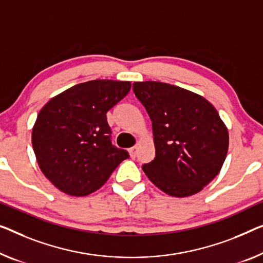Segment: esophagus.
Masks as SVG:
<instances>
[{
	"label": "esophagus",
	"mask_w": 263,
	"mask_h": 263,
	"mask_svg": "<svg viewBox=\"0 0 263 263\" xmlns=\"http://www.w3.org/2000/svg\"><path fill=\"white\" fill-rule=\"evenodd\" d=\"M128 154H130L131 158H136V156H137V146L131 147L130 150H128Z\"/></svg>",
	"instance_id": "1"
}]
</instances>
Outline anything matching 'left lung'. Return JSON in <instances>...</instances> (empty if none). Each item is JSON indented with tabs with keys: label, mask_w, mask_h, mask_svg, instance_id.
I'll return each mask as SVG.
<instances>
[{
	"label": "left lung",
	"mask_w": 263,
	"mask_h": 263,
	"mask_svg": "<svg viewBox=\"0 0 263 263\" xmlns=\"http://www.w3.org/2000/svg\"><path fill=\"white\" fill-rule=\"evenodd\" d=\"M152 121L156 157L143 171L174 197L195 195L218 175L228 152V128L204 98L159 81L133 84Z\"/></svg>",
	"instance_id": "1"
}]
</instances>
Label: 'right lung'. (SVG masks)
I'll return each mask as SVG.
<instances>
[{"instance_id":"right-lung-1","label":"right lung","mask_w":263,"mask_h":263,"mask_svg":"<svg viewBox=\"0 0 263 263\" xmlns=\"http://www.w3.org/2000/svg\"><path fill=\"white\" fill-rule=\"evenodd\" d=\"M130 81L91 80L52 98L39 112L31 144L54 186L87 196L106 183L128 152L111 142L106 113L130 92Z\"/></svg>"}]
</instances>
